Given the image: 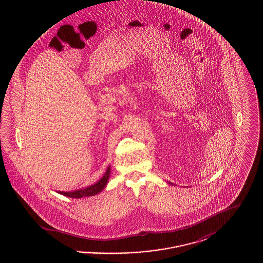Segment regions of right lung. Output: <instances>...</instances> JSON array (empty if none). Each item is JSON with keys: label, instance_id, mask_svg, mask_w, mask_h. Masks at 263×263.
<instances>
[{"label": "right lung", "instance_id": "right-lung-1", "mask_svg": "<svg viewBox=\"0 0 263 263\" xmlns=\"http://www.w3.org/2000/svg\"><path fill=\"white\" fill-rule=\"evenodd\" d=\"M109 175H110V165H108L105 174L103 175V176L100 178L97 183H95L90 186H88V187L84 188V189H79V190L71 191V192L60 191L59 193L62 194V195H65V196L71 197V198H82V197H85V196L96 195V194L100 193V191L103 190L104 187L106 186L107 180L109 178Z\"/></svg>", "mask_w": 263, "mask_h": 263}]
</instances>
